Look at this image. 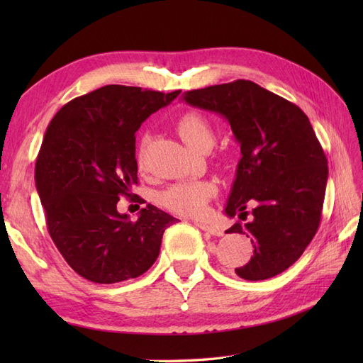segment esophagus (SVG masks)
Instances as JSON below:
<instances>
[{"instance_id": "obj_1", "label": "esophagus", "mask_w": 363, "mask_h": 363, "mask_svg": "<svg viewBox=\"0 0 363 363\" xmlns=\"http://www.w3.org/2000/svg\"><path fill=\"white\" fill-rule=\"evenodd\" d=\"M196 226L204 230V233L211 234V235H217V237H221L223 235V230L220 228H215V226H211V225H204V223H196Z\"/></svg>"}]
</instances>
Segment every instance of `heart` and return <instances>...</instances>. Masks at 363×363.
Wrapping results in <instances>:
<instances>
[{"instance_id":"obj_1","label":"heart","mask_w":363,"mask_h":363,"mask_svg":"<svg viewBox=\"0 0 363 363\" xmlns=\"http://www.w3.org/2000/svg\"><path fill=\"white\" fill-rule=\"evenodd\" d=\"M177 134L181 135L184 143L194 150H203L213 143V128L211 121L203 113L187 112L176 121ZM150 135L143 134L140 137L137 148V164L143 167L145 151L148 146ZM215 195V186L209 181L196 182H177L165 189L159 195V203L165 209L184 217H198L206 211L207 203Z\"/></svg>"}]
</instances>
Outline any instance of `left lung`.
<instances>
[{"label": "left lung", "instance_id": "left-lung-1", "mask_svg": "<svg viewBox=\"0 0 363 363\" xmlns=\"http://www.w3.org/2000/svg\"><path fill=\"white\" fill-rule=\"evenodd\" d=\"M187 104L225 117L242 159L226 215L243 221L228 234L251 238L254 256L235 273L264 281L285 272L317 234L328 182V159L307 115L252 81L237 79L182 95ZM246 206H252V217Z\"/></svg>", "mask_w": 363, "mask_h": 363}]
</instances>
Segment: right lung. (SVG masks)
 I'll use <instances>...</instances> for the list:
<instances>
[{
  "label": "right lung",
  "mask_w": 363,
  "mask_h": 363,
  "mask_svg": "<svg viewBox=\"0 0 363 363\" xmlns=\"http://www.w3.org/2000/svg\"><path fill=\"white\" fill-rule=\"evenodd\" d=\"M179 94L112 84L72 99L46 129L35 187L54 245L87 281L115 284L148 272L176 223L152 204L133 221L117 203L137 184L135 133Z\"/></svg>",
  "instance_id": "add662e5"
}]
</instances>
